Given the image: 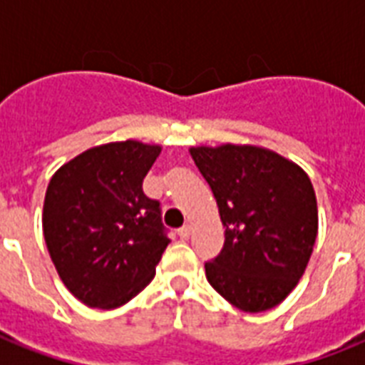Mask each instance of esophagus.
Listing matches in <instances>:
<instances>
[{
	"label": "esophagus",
	"mask_w": 365,
	"mask_h": 365,
	"mask_svg": "<svg viewBox=\"0 0 365 365\" xmlns=\"http://www.w3.org/2000/svg\"><path fill=\"white\" fill-rule=\"evenodd\" d=\"M178 235H180V239L187 240L189 237H191V225H183V227L178 231Z\"/></svg>",
	"instance_id": "34e87169"
}]
</instances>
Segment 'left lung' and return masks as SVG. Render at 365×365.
Returning a JSON list of instances; mask_svg holds the SVG:
<instances>
[{
    "instance_id": "1",
    "label": "left lung",
    "mask_w": 365,
    "mask_h": 365,
    "mask_svg": "<svg viewBox=\"0 0 365 365\" xmlns=\"http://www.w3.org/2000/svg\"><path fill=\"white\" fill-rule=\"evenodd\" d=\"M216 197L225 242L205 263L217 294L244 312L282 303L311 259L317 195L307 172L271 149L223 143L191 148Z\"/></svg>"
}]
</instances>
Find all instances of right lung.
I'll return each instance as SVG.
<instances>
[{"label": "right lung", "instance_id": "add662e5", "mask_svg": "<svg viewBox=\"0 0 365 365\" xmlns=\"http://www.w3.org/2000/svg\"><path fill=\"white\" fill-rule=\"evenodd\" d=\"M160 145H96L54 172L43 235L58 277L93 309H117L142 292L168 246L159 200L142 183Z\"/></svg>", "mask_w": 365, "mask_h": 365}]
</instances>
